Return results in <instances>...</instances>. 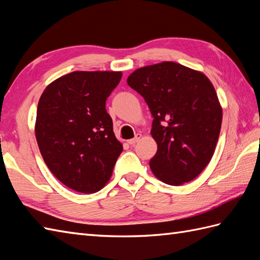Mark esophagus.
<instances>
[{"label":"esophagus","mask_w":260,"mask_h":260,"mask_svg":"<svg viewBox=\"0 0 260 260\" xmlns=\"http://www.w3.org/2000/svg\"><path fill=\"white\" fill-rule=\"evenodd\" d=\"M141 136H142L141 134H137L133 140H129V141H128V144H129V145H135L136 143L141 140Z\"/></svg>","instance_id":"obj_1"}]
</instances>
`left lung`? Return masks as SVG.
<instances>
[{
  "instance_id": "1",
  "label": "left lung",
  "mask_w": 260,
  "mask_h": 260,
  "mask_svg": "<svg viewBox=\"0 0 260 260\" xmlns=\"http://www.w3.org/2000/svg\"><path fill=\"white\" fill-rule=\"evenodd\" d=\"M127 84L145 99L154 118V175L170 185L196 179L211 159L221 129L222 109L211 81L200 71L164 61L135 70Z\"/></svg>"
}]
</instances>
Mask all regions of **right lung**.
<instances>
[{"instance_id":"right-lung-1","label":"right lung","mask_w":260,"mask_h":260,"mask_svg":"<svg viewBox=\"0 0 260 260\" xmlns=\"http://www.w3.org/2000/svg\"><path fill=\"white\" fill-rule=\"evenodd\" d=\"M120 78V71H74L51 82L39 101V150L52 174L77 192L101 190L123 151L106 110Z\"/></svg>"}]
</instances>
